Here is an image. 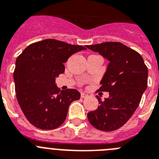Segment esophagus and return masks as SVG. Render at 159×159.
<instances>
[{"label": "esophagus", "instance_id": "34e87169", "mask_svg": "<svg viewBox=\"0 0 159 159\" xmlns=\"http://www.w3.org/2000/svg\"><path fill=\"white\" fill-rule=\"evenodd\" d=\"M87 96H88V95H86V94L84 93V92L81 93V98H83V99H84V98H86Z\"/></svg>", "mask_w": 159, "mask_h": 159}]
</instances>
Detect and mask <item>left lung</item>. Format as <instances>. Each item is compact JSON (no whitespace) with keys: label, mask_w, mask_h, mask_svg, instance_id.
I'll list each match as a JSON object with an SVG mask.
<instances>
[{"label":"left lung","mask_w":159,"mask_h":159,"mask_svg":"<svg viewBox=\"0 0 159 159\" xmlns=\"http://www.w3.org/2000/svg\"><path fill=\"white\" fill-rule=\"evenodd\" d=\"M86 47L110 62L98 90L109 92V97L103 101L96 97L99 106L88 112V119L98 130H116L128 121L139 105L147 88V67L139 53L119 42Z\"/></svg>","instance_id":"1"}]
</instances>
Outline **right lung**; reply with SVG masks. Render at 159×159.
Instances as JSON below:
<instances>
[{"mask_svg":"<svg viewBox=\"0 0 159 159\" xmlns=\"http://www.w3.org/2000/svg\"><path fill=\"white\" fill-rule=\"evenodd\" d=\"M86 48L46 39L28 46L17 57L13 72L18 103L37 128L52 130L64 122L69 105L80 98L75 89L60 92L56 78L64 72V63Z\"/></svg>","mask_w":159,"mask_h":159,"instance_id":"obj_1","label":"right lung"}]
</instances>
